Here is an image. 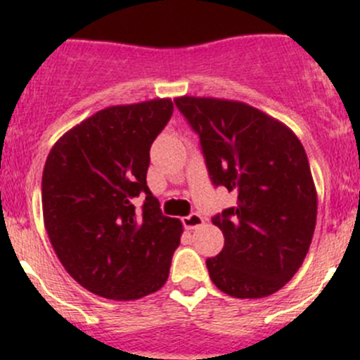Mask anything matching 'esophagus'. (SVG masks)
Here are the masks:
<instances>
[{
  "label": "esophagus",
  "mask_w": 360,
  "mask_h": 360,
  "mask_svg": "<svg viewBox=\"0 0 360 360\" xmlns=\"http://www.w3.org/2000/svg\"><path fill=\"white\" fill-rule=\"evenodd\" d=\"M203 223H205V221H203V217L197 212H193V214H190V216L183 217V224H184V228H186V230H197V228L202 226Z\"/></svg>",
  "instance_id": "esophagus-1"
}]
</instances>
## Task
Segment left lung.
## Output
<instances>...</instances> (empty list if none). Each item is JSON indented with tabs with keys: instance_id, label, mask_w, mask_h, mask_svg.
<instances>
[{
	"instance_id": "obj_1",
	"label": "left lung",
	"mask_w": 360,
	"mask_h": 360,
	"mask_svg": "<svg viewBox=\"0 0 360 360\" xmlns=\"http://www.w3.org/2000/svg\"><path fill=\"white\" fill-rule=\"evenodd\" d=\"M176 106L200 136L209 176L237 195L212 217L224 248L207 259L219 291L270 296L303 264L317 221V190L303 144L285 123L240 101L181 96Z\"/></svg>"
}]
</instances>
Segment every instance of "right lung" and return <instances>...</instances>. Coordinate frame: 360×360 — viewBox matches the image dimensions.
Segmentation results:
<instances>
[{
  "mask_svg": "<svg viewBox=\"0 0 360 360\" xmlns=\"http://www.w3.org/2000/svg\"><path fill=\"white\" fill-rule=\"evenodd\" d=\"M169 97L94 112L57 139L41 181L43 223L66 271L116 301L163 288L183 223L146 184L150 148L172 116ZM147 195L137 213L131 200Z\"/></svg>",
  "mask_w": 360,
  "mask_h": 360,
  "instance_id": "add662e5",
  "label": "right lung"
}]
</instances>
